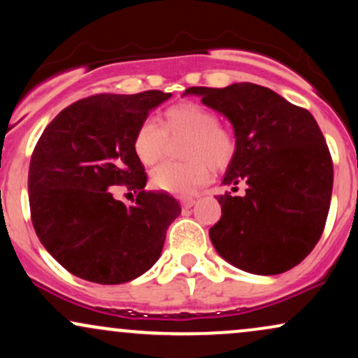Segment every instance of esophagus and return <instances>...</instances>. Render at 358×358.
<instances>
[{"label": "esophagus", "mask_w": 358, "mask_h": 358, "mask_svg": "<svg viewBox=\"0 0 358 358\" xmlns=\"http://www.w3.org/2000/svg\"><path fill=\"white\" fill-rule=\"evenodd\" d=\"M180 202H182V205L185 208H190L193 207V205L196 203V200L193 199V196H183V199H180Z\"/></svg>", "instance_id": "obj_1"}]
</instances>
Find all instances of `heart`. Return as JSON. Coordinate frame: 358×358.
I'll return each instance as SVG.
<instances>
[{"mask_svg": "<svg viewBox=\"0 0 358 358\" xmlns=\"http://www.w3.org/2000/svg\"><path fill=\"white\" fill-rule=\"evenodd\" d=\"M162 124L145 119L133 139L139 162L151 166L165 155L168 136H187L183 162H166L156 166L151 183L173 195H190L210 180L212 168L224 170L236 155V138L219 124L217 114L199 102H180L163 113Z\"/></svg>", "mask_w": 358, "mask_h": 358, "instance_id": "1", "label": "heart"}]
</instances>
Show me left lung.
Instances as JSON below:
<instances>
[{
    "label": "left lung",
    "mask_w": 358,
    "mask_h": 358,
    "mask_svg": "<svg viewBox=\"0 0 358 358\" xmlns=\"http://www.w3.org/2000/svg\"><path fill=\"white\" fill-rule=\"evenodd\" d=\"M231 121L236 155L222 185H248L242 196H217L222 217L208 231L220 257L245 273L294 268L322 237L334 188L330 151L306 109L262 85L190 87Z\"/></svg>",
    "instance_id": "8db88e82"
}]
</instances>
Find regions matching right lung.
Segmentation results:
<instances>
[{"instance_id":"obj_1","label":"right lung","mask_w":358,"mask_h":358,"mask_svg":"<svg viewBox=\"0 0 358 358\" xmlns=\"http://www.w3.org/2000/svg\"><path fill=\"white\" fill-rule=\"evenodd\" d=\"M162 90L99 94L73 102L45 127L28 171L31 222L43 248L73 276L121 285L162 256L168 225L182 208L165 192H146L133 139ZM138 192L126 208L113 186Z\"/></svg>"}]
</instances>
